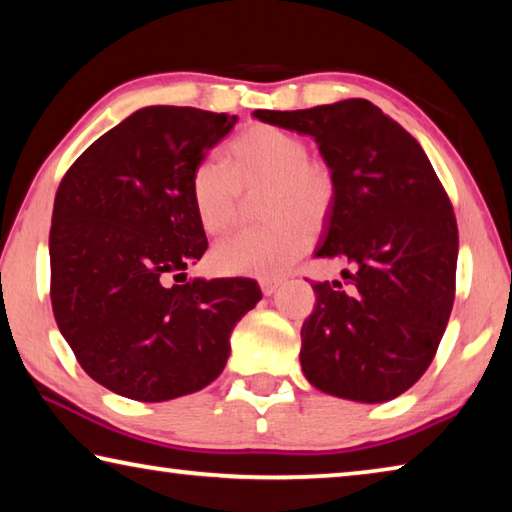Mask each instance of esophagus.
Wrapping results in <instances>:
<instances>
[{
	"label": "esophagus",
	"instance_id": "esophagus-1",
	"mask_svg": "<svg viewBox=\"0 0 512 512\" xmlns=\"http://www.w3.org/2000/svg\"><path fill=\"white\" fill-rule=\"evenodd\" d=\"M282 284V277H259V287H262L264 296H271Z\"/></svg>",
	"mask_w": 512,
	"mask_h": 512
}]
</instances>
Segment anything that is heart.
<instances>
[{
  "instance_id": "1",
  "label": "heart",
  "mask_w": 512,
  "mask_h": 512,
  "mask_svg": "<svg viewBox=\"0 0 512 512\" xmlns=\"http://www.w3.org/2000/svg\"><path fill=\"white\" fill-rule=\"evenodd\" d=\"M264 189L262 230L237 232L212 250L225 275L275 277L309 248L314 230L332 219L339 203V173L323 155L309 153L305 137L273 124H250L223 149V164L198 162L189 198L207 235L235 228L244 196Z\"/></svg>"
}]
</instances>
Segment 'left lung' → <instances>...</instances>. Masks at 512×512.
<instances>
[{
    "label": "left lung",
    "instance_id": "1",
    "mask_svg": "<svg viewBox=\"0 0 512 512\" xmlns=\"http://www.w3.org/2000/svg\"><path fill=\"white\" fill-rule=\"evenodd\" d=\"M255 117L311 135L339 173V203L318 257L352 264L311 282L302 372L318 391L388 402L418 381L443 339L456 293L458 228L449 196L411 133L366 99Z\"/></svg>",
    "mask_w": 512,
    "mask_h": 512
}]
</instances>
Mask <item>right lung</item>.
I'll list each match as a JSON object with an SVG mask.
<instances>
[{
    "instance_id": "obj_1",
    "label": "right lung",
    "mask_w": 512,
    "mask_h": 512,
    "mask_svg": "<svg viewBox=\"0 0 512 512\" xmlns=\"http://www.w3.org/2000/svg\"><path fill=\"white\" fill-rule=\"evenodd\" d=\"M237 115L149 106L85 149L60 180L49 230L51 307L81 368L137 402L221 375L255 280H187L207 250L189 176Z\"/></svg>"
}]
</instances>
